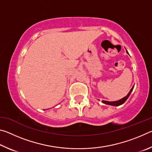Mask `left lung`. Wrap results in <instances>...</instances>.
I'll list each match as a JSON object with an SVG mask.
<instances>
[{
	"label": "left lung",
	"mask_w": 152,
	"mask_h": 152,
	"mask_svg": "<svg viewBox=\"0 0 152 152\" xmlns=\"http://www.w3.org/2000/svg\"><path fill=\"white\" fill-rule=\"evenodd\" d=\"M127 53L129 54L128 51H127ZM134 88V86L132 87V88L130 90V91L129 93L127 94V95L125 97H123V99L119 100V101H102V102H103L104 104H109V105H112V106H119L121 104H123L124 102L127 101V99L129 98V96H130L131 93H132V92L133 91V89Z\"/></svg>",
	"instance_id": "8db88e82"
}]
</instances>
